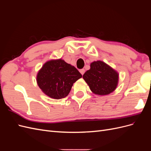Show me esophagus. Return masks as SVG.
<instances>
[{
    "instance_id": "34e87169",
    "label": "esophagus",
    "mask_w": 151,
    "mask_h": 151,
    "mask_svg": "<svg viewBox=\"0 0 151 151\" xmlns=\"http://www.w3.org/2000/svg\"><path fill=\"white\" fill-rule=\"evenodd\" d=\"M79 72H81V74L82 75H83V74H84V72H85V69H84V68H82V69H81V70H79Z\"/></svg>"
}]
</instances>
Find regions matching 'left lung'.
Returning <instances> with one entry per match:
<instances>
[{
  "label": "left lung",
  "mask_w": 151,
  "mask_h": 151,
  "mask_svg": "<svg viewBox=\"0 0 151 151\" xmlns=\"http://www.w3.org/2000/svg\"><path fill=\"white\" fill-rule=\"evenodd\" d=\"M83 79L94 94L106 95L116 89L118 74L103 62L97 61L91 63V68L84 73Z\"/></svg>",
  "instance_id": "obj_1"
}]
</instances>
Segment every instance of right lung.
Listing matches in <instances>:
<instances>
[{"label": "right lung", "instance_id": "obj_1", "mask_svg": "<svg viewBox=\"0 0 151 151\" xmlns=\"http://www.w3.org/2000/svg\"><path fill=\"white\" fill-rule=\"evenodd\" d=\"M81 77L76 67L59 59L45 63L37 75V83L45 94L58 99L66 97L73 84Z\"/></svg>", "mask_w": 151, "mask_h": 151}]
</instances>
